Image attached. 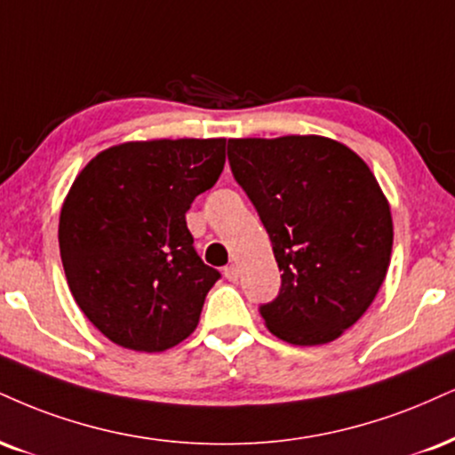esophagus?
Masks as SVG:
<instances>
[{
  "label": "esophagus",
  "mask_w": 455,
  "mask_h": 455,
  "mask_svg": "<svg viewBox=\"0 0 455 455\" xmlns=\"http://www.w3.org/2000/svg\"><path fill=\"white\" fill-rule=\"evenodd\" d=\"M224 277H227L228 282H237L239 280V267L237 265L224 267Z\"/></svg>",
  "instance_id": "1"
}]
</instances>
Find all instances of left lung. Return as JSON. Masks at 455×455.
Segmentation results:
<instances>
[{
    "label": "left lung",
    "mask_w": 455,
    "mask_h": 455,
    "mask_svg": "<svg viewBox=\"0 0 455 455\" xmlns=\"http://www.w3.org/2000/svg\"><path fill=\"white\" fill-rule=\"evenodd\" d=\"M228 163L269 233L282 271L265 326L292 346H324L371 307L390 267L384 190L352 148L322 135L228 140Z\"/></svg>",
    "instance_id": "8db88e82"
}]
</instances>
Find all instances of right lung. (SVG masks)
I'll use <instances>...</instances> for the list:
<instances>
[{
  "label": "right lung",
  "instance_id": "add662e5",
  "mask_svg": "<svg viewBox=\"0 0 455 455\" xmlns=\"http://www.w3.org/2000/svg\"><path fill=\"white\" fill-rule=\"evenodd\" d=\"M227 140L124 141L76 175L59 216L71 297L120 347L165 352L193 335L220 273L193 248L186 212L227 161Z\"/></svg>",
  "mask_w": 455,
  "mask_h": 455
}]
</instances>
